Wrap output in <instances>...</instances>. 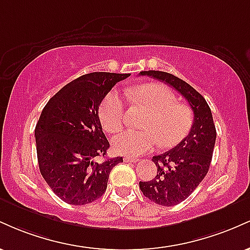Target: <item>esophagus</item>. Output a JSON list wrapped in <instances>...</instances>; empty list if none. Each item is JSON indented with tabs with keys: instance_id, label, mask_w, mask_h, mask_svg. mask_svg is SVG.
I'll list each match as a JSON object with an SVG mask.
<instances>
[{
	"instance_id": "obj_1",
	"label": "esophagus",
	"mask_w": 250,
	"mask_h": 250,
	"mask_svg": "<svg viewBox=\"0 0 250 250\" xmlns=\"http://www.w3.org/2000/svg\"><path fill=\"white\" fill-rule=\"evenodd\" d=\"M125 162H137V161H139V159H137V157H135V156H125Z\"/></svg>"
}]
</instances>
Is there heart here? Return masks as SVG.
Wrapping results in <instances>:
<instances>
[{"label":"heart","mask_w":250,"mask_h":250,"mask_svg":"<svg viewBox=\"0 0 250 250\" xmlns=\"http://www.w3.org/2000/svg\"><path fill=\"white\" fill-rule=\"evenodd\" d=\"M128 99L145 105L149 115L143 121L141 130L127 129L113 139L116 153L137 156L160 147L170 148L187 136L193 123V114L186 104L176 102V97L161 84H145L129 89ZM125 103L115 90L105 94L99 107V119L103 129L115 133L122 127Z\"/></svg>","instance_id":"obj_1"}]
</instances>
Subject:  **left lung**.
Listing matches in <instances>:
<instances>
[{"label":"left lung","mask_w":250,"mask_h":250,"mask_svg":"<svg viewBox=\"0 0 250 250\" xmlns=\"http://www.w3.org/2000/svg\"><path fill=\"white\" fill-rule=\"evenodd\" d=\"M140 75L151 76L171 85L187 100L194 113L190 131L176 147L153 156L157 174L153 180L142 182L140 189L157 205L175 206L185 201L207 175L216 140V129L207 101L179 77L166 71H141Z\"/></svg>","instance_id":"left-lung-1"}]
</instances>
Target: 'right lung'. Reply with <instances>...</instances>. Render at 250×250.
<instances>
[{
  "instance_id": "1",
  "label": "right lung",
  "mask_w": 250,
  "mask_h": 250,
  "mask_svg": "<svg viewBox=\"0 0 250 250\" xmlns=\"http://www.w3.org/2000/svg\"><path fill=\"white\" fill-rule=\"evenodd\" d=\"M129 74L90 73L80 76L49 100L35 128L37 161L51 190L69 205L94 202L104 194L111 169L123 162L104 156L109 142L99 107L105 94Z\"/></svg>"
}]
</instances>
